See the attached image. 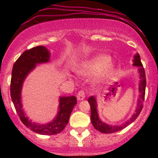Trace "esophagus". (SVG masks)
I'll return each instance as SVG.
<instances>
[{"label":"esophagus","instance_id":"1","mask_svg":"<svg viewBox=\"0 0 158 158\" xmlns=\"http://www.w3.org/2000/svg\"><path fill=\"white\" fill-rule=\"evenodd\" d=\"M85 97V93L84 90H80L77 94V99L78 100H82Z\"/></svg>","mask_w":158,"mask_h":158}]
</instances>
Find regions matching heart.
<instances>
[{
    "label": "heart",
    "mask_w": 158,
    "mask_h": 158,
    "mask_svg": "<svg viewBox=\"0 0 158 158\" xmlns=\"http://www.w3.org/2000/svg\"><path fill=\"white\" fill-rule=\"evenodd\" d=\"M115 70V65L107 55H97L81 65L80 72L83 74L96 73L94 81L97 82L106 81L110 78Z\"/></svg>",
    "instance_id": "heart-1"
}]
</instances>
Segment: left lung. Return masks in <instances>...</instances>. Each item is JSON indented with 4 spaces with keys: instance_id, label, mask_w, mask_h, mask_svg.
Instances as JSON below:
<instances>
[{
    "instance_id": "1",
    "label": "left lung",
    "mask_w": 158,
    "mask_h": 158,
    "mask_svg": "<svg viewBox=\"0 0 158 158\" xmlns=\"http://www.w3.org/2000/svg\"><path fill=\"white\" fill-rule=\"evenodd\" d=\"M134 65L135 66L139 67L138 72L139 73V79H140V81H139V91L140 94H139V98L138 99V103H137V109L135 114L131 117V118L128 120L123 124L120 125V126H108V125L106 124L102 121L100 120L98 116V113L97 110V102H96L95 97H90L88 98V102H89L90 106V119H91V123L95 129L97 131L102 132V133L105 134H110L114 133V132H117L120 130L123 129L126 127H127L128 125L131 124L133 123L137 117L140 114L141 110L143 109V101L145 99V94H146V73H145L144 68H143L142 62H141L140 57H139V54H137L135 56V60H134Z\"/></svg>"
}]
</instances>
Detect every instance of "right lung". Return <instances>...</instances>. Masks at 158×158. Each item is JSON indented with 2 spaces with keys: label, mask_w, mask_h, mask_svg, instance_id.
<instances>
[{
  "label": "right lung",
  "mask_w": 158,
  "mask_h": 158,
  "mask_svg": "<svg viewBox=\"0 0 158 158\" xmlns=\"http://www.w3.org/2000/svg\"><path fill=\"white\" fill-rule=\"evenodd\" d=\"M49 58L50 52L43 46H37L25 50L13 65L10 82L11 98L21 122L31 131L44 135L60 133L68 123L70 114L73 107L77 105V97L74 96L61 97L57 117L53 121L46 125L31 123L25 116L21 103V91L23 81L27 74L35 68L36 64L48 62Z\"/></svg>",
  "instance_id": "1"
}]
</instances>
